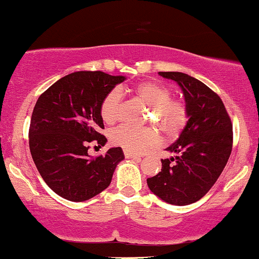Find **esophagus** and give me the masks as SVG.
<instances>
[{
    "label": "esophagus",
    "instance_id": "1",
    "mask_svg": "<svg viewBox=\"0 0 259 259\" xmlns=\"http://www.w3.org/2000/svg\"><path fill=\"white\" fill-rule=\"evenodd\" d=\"M124 156H126L127 159H136V160H139V159H141V156L137 155V154H132L130 152H126V150H124Z\"/></svg>",
    "mask_w": 259,
    "mask_h": 259
}]
</instances>
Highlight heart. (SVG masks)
Returning a JSON list of instances; mask_svg holds the SVG:
<instances>
[{"label": "heart", "instance_id": "b5f03b06", "mask_svg": "<svg viewBox=\"0 0 259 259\" xmlns=\"http://www.w3.org/2000/svg\"><path fill=\"white\" fill-rule=\"evenodd\" d=\"M138 97L147 105L150 106V120L161 127V131L167 137H175L187 123V107L184 101L170 98V89L160 83L147 82L139 83L133 89ZM120 92H109L100 104V116L107 124L117 120L120 107ZM111 142L123 148L130 153H142L159 143V135L154 128L148 127H135L130 124H121L110 133Z\"/></svg>", "mask_w": 259, "mask_h": 259}]
</instances>
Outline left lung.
<instances>
[{
  "mask_svg": "<svg viewBox=\"0 0 259 259\" xmlns=\"http://www.w3.org/2000/svg\"><path fill=\"white\" fill-rule=\"evenodd\" d=\"M179 84L185 95L188 121L174 144L176 156L161 159V171L149 177V190L164 202L187 205L213 187L232 149V123L217 93L181 72H159Z\"/></svg>",
  "mask_w": 259,
  "mask_h": 259,
  "instance_id": "obj_1",
  "label": "left lung"
}]
</instances>
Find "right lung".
Returning a JSON list of instances; mask_svg holds the SVG:
<instances>
[{
  "mask_svg": "<svg viewBox=\"0 0 259 259\" xmlns=\"http://www.w3.org/2000/svg\"><path fill=\"white\" fill-rule=\"evenodd\" d=\"M123 75L101 71L67 74L40 95L29 127V148L46 185L62 198L84 202L111 184L124 155L120 147L105 155L88 154L92 142L104 145L100 104Z\"/></svg>",
  "mask_w": 259,
  "mask_h": 259,
  "instance_id": "add662e5",
  "label": "right lung"
}]
</instances>
